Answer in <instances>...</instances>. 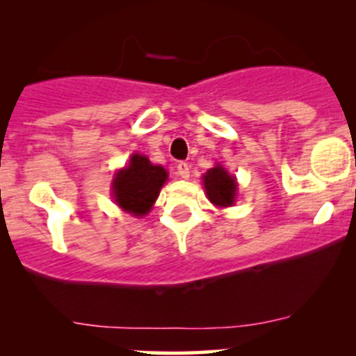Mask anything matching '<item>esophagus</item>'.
<instances>
[{
	"label": "esophagus",
	"mask_w": 356,
	"mask_h": 356,
	"mask_svg": "<svg viewBox=\"0 0 356 356\" xmlns=\"http://www.w3.org/2000/svg\"><path fill=\"white\" fill-rule=\"evenodd\" d=\"M177 174L181 175L182 179H189V175H191L189 164H187V162H179V164H177Z\"/></svg>",
	"instance_id": "34e87169"
}]
</instances>
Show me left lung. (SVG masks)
I'll return each mask as SVG.
<instances>
[{"label":"left lung","instance_id":"left-lung-1","mask_svg":"<svg viewBox=\"0 0 356 356\" xmlns=\"http://www.w3.org/2000/svg\"><path fill=\"white\" fill-rule=\"evenodd\" d=\"M202 184L207 199L216 207H229L236 202L238 182L220 164H216L202 175Z\"/></svg>","mask_w":356,"mask_h":356}]
</instances>
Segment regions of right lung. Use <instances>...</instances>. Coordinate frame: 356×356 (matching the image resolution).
Instances as JSON below:
<instances>
[{"label": "right lung", "mask_w": 356, "mask_h": 356, "mask_svg": "<svg viewBox=\"0 0 356 356\" xmlns=\"http://www.w3.org/2000/svg\"><path fill=\"white\" fill-rule=\"evenodd\" d=\"M165 181L167 170L164 167L154 165L145 155L134 154L129 165L113 175V201L125 212L140 218L152 209Z\"/></svg>", "instance_id": "right-lung-1"}]
</instances>
